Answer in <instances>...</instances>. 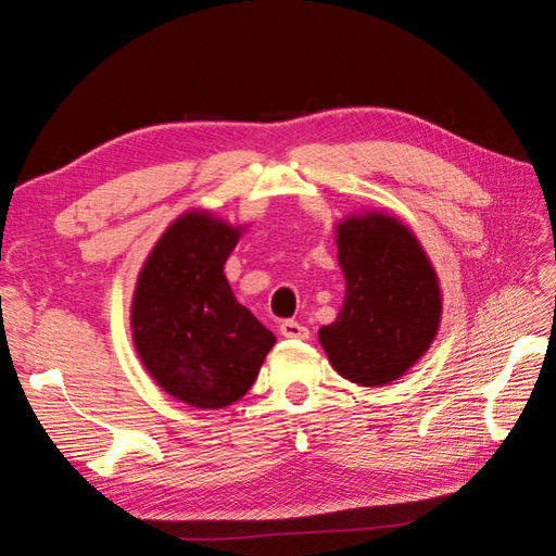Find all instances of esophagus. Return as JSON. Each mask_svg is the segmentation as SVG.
<instances>
[{
  "mask_svg": "<svg viewBox=\"0 0 556 556\" xmlns=\"http://www.w3.org/2000/svg\"><path fill=\"white\" fill-rule=\"evenodd\" d=\"M278 331L285 336V339H299V341L308 339V329L304 325L294 323V319H285V323H280Z\"/></svg>",
  "mask_w": 556,
  "mask_h": 556,
  "instance_id": "esophagus-1",
  "label": "esophagus"
}]
</instances>
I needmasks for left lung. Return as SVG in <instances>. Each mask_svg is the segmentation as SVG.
<instances>
[{
  "instance_id": "obj_1",
  "label": "left lung",
  "mask_w": 556,
  "mask_h": 556,
  "mask_svg": "<svg viewBox=\"0 0 556 556\" xmlns=\"http://www.w3.org/2000/svg\"><path fill=\"white\" fill-rule=\"evenodd\" d=\"M345 301L319 329L331 366L364 387L390 384L425 355L441 323V288L415 233L387 213L339 225Z\"/></svg>"
}]
</instances>
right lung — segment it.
I'll return each instance as SVG.
<instances>
[{
    "label": "right lung",
    "instance_id": "obj_1",
    "mask_svg": "<svg viewBox=\"0 0 556 556\" xmlns=\"http://www.w3.org/2000/svg\"><path fill=\"white\" fill-rule=\"evenodd\" d=\"M239 227L192 211L162 233L131 301V336L146 371L194 408H225L257 380L276 336L237 296L225 262Z\"/></svg>",
    "mask_w": 556,
    "mask_h": 556
}]
</instances>
